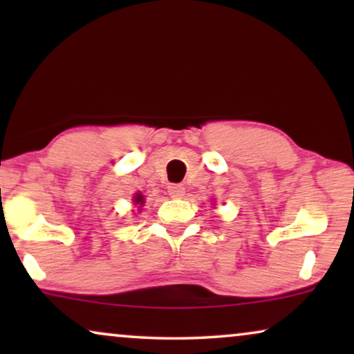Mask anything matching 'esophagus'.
I'll use <instances>...</instances> for the list:
<instances>
[{"mask_svg":"<svg viewBox=\"0 0 354 354\" xmlns=\"http://www.w3.org/2000/svg\"><path fill=\"white\" fill-rule=\"evenodd\" d=\"M167 190H169V195H171L172 198H182L183 195H185V187L176 185V183H174V185H169Z\"/></svg>","mask_w":354,"mask_h":354,"instance_id":"1","label":"esophagus"}]
</instances>
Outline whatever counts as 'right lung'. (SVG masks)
<instances>
[{
    "label": "right lung",
    "mask_w": 354,
    "mask_h": 354,
    "mask_svg": "<svg viewBox=\"0 0 354 354\" xmlns=\"http://www.w3.org/2000/svg\"><path fill=\"white\" fill-rule=\"evenodd\" d=\"M133 203H135V206H138V207H142L145 205V198L142 193H137V195L133 196Z\"/></svg>",
    "instance_id": "right-lung-1"
}]
</instances>
